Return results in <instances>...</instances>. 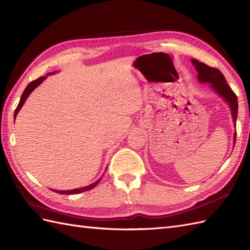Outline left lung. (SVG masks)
<instances>
[{
  "label": "left lung",
  "instance_id": "8db88e82",
  "mask_svg": "<svg viewBox=\"0 0 250 250\" xmlns=\"http://www.w3.org/2000/svg\"><path fill=\"white\" fill-rule=\"evenodd\" d=\"M191 62L198 71V81L208 83L211 89L216 91L220 96H222L224 101L229 104L233 123L236 124L238 117V97L227 84L224 75L217 68H211L197 60H191ZM233 144H236V133L233 136Z\"/></svg>",
  "mask_w": 250,
  "mask_h": 250
}]
</instances>
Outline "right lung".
<instances>
[{"mask_svg": "<svg viewBox=\"0 0 250 250\" xmlns=\"http://www.w3.org/2000/svg\"><path fill=\"white\" fill-rule=\"evenodd\" d=\"M52 74H53V73H52ZM47 75H50V73H48ZM46 77H47V76H41V77L38 78V80H35V81L31 82L30 83H28L26 89H25L24 92H23L22 96H21L20 103H19V104H18V106H17V109H16V111H14V119H16L17 114L19 113V111L21 110V108H22V106H23V104H24L25 101L27 99V97L29 96V94L31 93V92H32L35 88L38 87L39 84H41L42 82L45 81ZM99 181H101V179L95 181L94 183H92L91 185H88V187H84V188H75V189H70V190H55V189H52V190L55 191V192H59V194H61V195H74V194H80V192H83V191H85V190H89V189H92L93 188H95L96 185L99 183Z\"/></svg>", "mask_w": 250, "mask_h": 250, "instance_id": "right-lung-1", "label": "right lung"}]
</instances>
